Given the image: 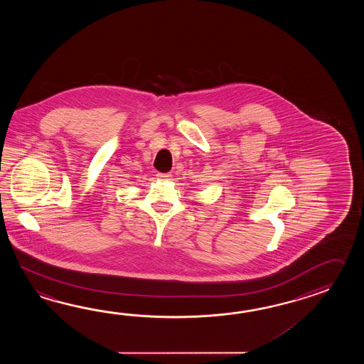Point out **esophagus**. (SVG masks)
I'll use <instances>...</instances> for the list:
<instances>
[{
  "instance_id": "1",
  "label": "esophagus",
  "mask_w": 364,
  "mask_h": 364,
  "mask_svg": "<svg viewBox=\"0 0 364 364\" xmlns=\"http://www.w3.org/2000/svg\"><path fill=\"white\" fill-rule=\"evenodd\" d=\"M156 177L160 181H168V179L171 178V174H169V173H157Z\"/></svg>"
}]
</instances>
